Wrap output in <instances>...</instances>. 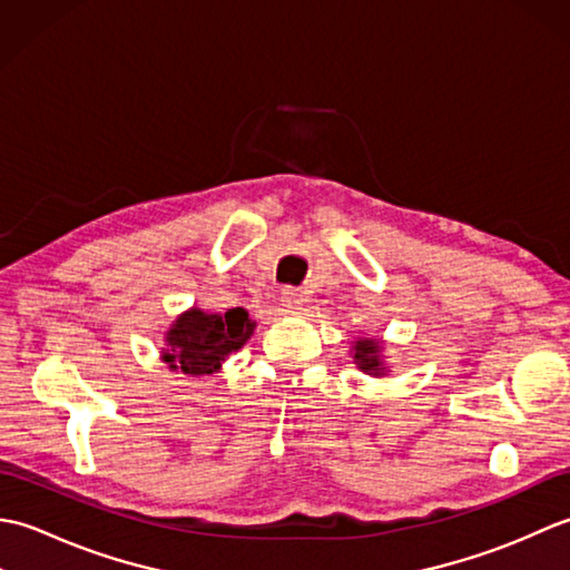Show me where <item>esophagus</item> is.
<instances>
[{"label":"esophagus","instance_id":"obj_1","mask_svg":"<svg viewBox=\"0 0 570 570\" xmlns=\"http://www.w3.org/2000/svg\"><path fill=\"white\" fill-rule=\"evenodd\" d=\"M306 304V296L298 292V288H284V294H282V306L286 308V311H298L301 306Z\"/></svg>","mask_w":570,"mask_h":570}]
</instances>
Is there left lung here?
<instances>
[{"instance_id": "8db88e82", "label": "left lung", "mask_w": 570, "mask_h": 570, "mask_svg": "<svg viewBox=\"0 0 570 570\" xmlns=\"http://www.w3.org/2000/svg\"><path fill=\"white\" fill-rule=\"evenodd\" d=\"M350 355H353L357 370L370 374V377H384L390 372L384 357V341H380V337H357L350 347Z\"/></svg>"}]
</instances>
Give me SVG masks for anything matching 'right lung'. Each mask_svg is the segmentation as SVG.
Segmentation results:
<instances>
[{
  "label": "right lung",
  "instance_id": "obj_1",
  "mask_svg": "<svg viewBox=\"0 0 570 570\" xmlns=\"http://www.w3.org/2000/svg\"><path fill=\"white\" fill-rule=\"evenodd\" d=\"M257 321L245 308H227L225 313H208L198 306L180 313L164 333L161 360L171 372L188 377L220 372L223 362L245 345Z\"/></svg>",
  "mask_w": 570,
  "mask_h": 570
}]
</instances>
